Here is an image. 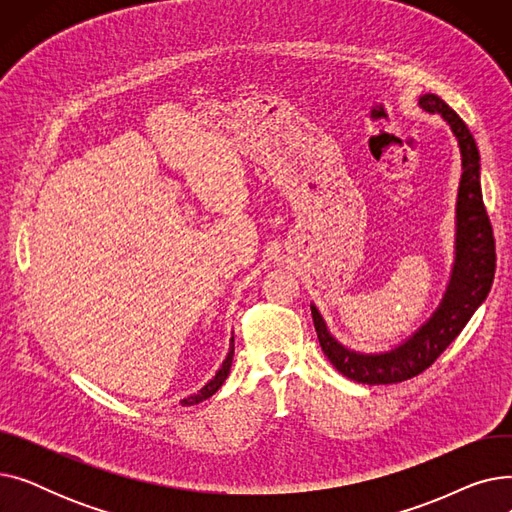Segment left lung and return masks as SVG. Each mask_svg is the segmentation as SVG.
I'll list each match as a JSON object with an SVG mask.
<instances>
[{
    "mask_svg": "<svg viewBox=\"0 0 512 512\" xmlns=\"http://www.w3.org/2000/svg\"><path fill=\"white\" fill-rule=\"evenodd\" d=\"M425 112H438L459 139L463 155V176L456 205V263L446 297L434 317L405 344L384 355H359L338 344L321 315L311 307L313 326L330 363L346 378L359 384H400L415 378L446 351L448 344L463 332L475 309L488 297L496 272V240L490 215L481 197L479 151L473 134L452 107L438 95L427 93L419 99Z\"/></svg>",
    "mask_w": 512,
    "mask_h": 512,
    "instance_id": "obj_1",
    "label": "left lung"
}]
</instances>
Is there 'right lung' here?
Instances as JSON below:
<instances>
[{"mask_svg":"<svg viewBox=\"0 0 512 512\" xmlns=\"http://www.w3.org/2000/svg\"><path fill=\"white\" fill-rule=\"evenodd\" d=\"M232 357H234V340H232V344H230V353H228L226 361L222 363V369H220L218 373H215V378H213L205 388H201L195 396H188V398H184V400H182V405H184V407L199 405V402H203L205 398H209V396H213L215 392H218V390L222 388V384L226 382V378H228L230 367H232Z\"/></svg>","mask_w":512,"mask_h":512,"instance_id":"1","label":"right lung"}]
</instances>
